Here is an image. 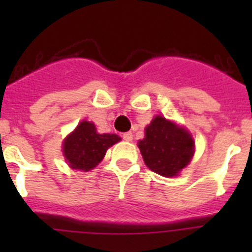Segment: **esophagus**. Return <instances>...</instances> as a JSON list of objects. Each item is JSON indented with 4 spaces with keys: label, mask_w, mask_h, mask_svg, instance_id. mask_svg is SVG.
Listing matches in <instances>:
<instances>
[{
    "label": "esophagus",
    "mask_w": 252,
    "mask_h": 252,
    "mask_svg": "<svg viewBox=\"0 0 252 252\" xmlns=\"http://www.w3.org/2000/svg\"><path fill=\"white\" fill-rule=\"evenodd\" d=\"M122 139H124L125 141H132V133L125 132L124 135H122Z\"/></svg>",
    "instance_id": "obj_1"
}]
</instances>
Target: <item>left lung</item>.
Instances as JSON below:
<instances>
[{"instance_id":"1","label":"left lung","mask_w":252,"mask_h":252,"mask_svg":"<svg viewBox=\"0 0 252 252\" xmlns=\"http://www.w3.org/2000/svg\"><path fill=\"white\" fill-rule=\"evenodd\" d=\"M139 149L149 169L162 177H174L192 159L194 141L188 131L157 116L146 127Z\"/></svg>"}]
</instances>
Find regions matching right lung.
<instances>
[{"label": "right lung", "instance_id": "1", "mask_svg": "<svg viewBox=\"0 0 252 252\" xmlns=\"http://www.w3.org/2000/svg\"><path fill=\"white\" fill-rule=\"evenodd\" d=\"M120 140L115 133H98L92 122L83 121L64 141V157L70 168L88 171L98 165L107 149Z\"/></svg>", "mask_w": 252, "mask_h": 252}]
</instances>
